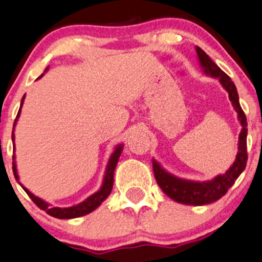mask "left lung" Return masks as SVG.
Returning <instances> with one entry per match:
<instances>
[{
  "label": "left lung",
  "mask_w": 262,
  "mask_h": 262,
  "mask_svg": "<svg viewBox=\"0 0 262 262\" xmlns=\"http://www.w3.org/2000/svg\"><path fill=\"white\" fill-rule=\"evenodd\" d=\"M198 61H200L201 68L203 69L205 74L217 78L221 82L222 86L225 88L226 92L228 93L231 103L233 108L237 112V118L240 120L242 129L240 137H238V152L236 156L233 164L226 170L224 174H219L213 180L206 182H196V181H187L182 178L176 177L170 174L167 170L161 167V164L153 159V172L156 177L157 183L161 187L162 191L167 194L168 197L172 198L176 202L183 203V205H193L202 206L208 205V203L214 202L220 200L222 196L227 193L228 188L235 183L238 176L241 174L242 170L246 168L247 162V120L244 110H242L240 101H238L237 89L235 84L231 80L230 76L225 74L221 69L219 68L210 59L207 54L201 48L196 46Z\"/></svg>",
  "instance_id": "8db88e82"
}]
</instances>
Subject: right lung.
<instances>
[{
    "label": "right lung",
    "instance_id": "obj_1",
    "mask_svg": "<svg viewBox=\"0 0 262 262\" xmlns=\"http://www.w3.org/2000/svg\"><path fill=\"white\" fill-rule=\"evenodd\" d=\"M46 70H48V69H46ZM24 100H25V96L22 98V100H21V106H20V110H18V113H17V117H16L15 124H16V122H17L18 117H20ZM12 140H15V134H13V132H12ZM13 147H15V144H13ZM122 152H123V144H119L115 147L114 152H113L112 156H110L108 166H106V169H105V174H104L103 184H101L100 189H99L98 192H95L94 194H92L90 197H88L85 201H82V202L79 203V205L71 206V207H65V208L51 207L48 202H45L43 200H41V198H38L35 196V194H32L29 189L25 188L21 183L20 184H21L22 188H24V191L29 194V197L34 201V203L37 206V207H40L41 210L46 211V213H49L50 216L55 217V219L69 220V219H76V217L85 216V214L90 213V212L94 211L95 208H98L99 206L101 205V202H103V201H105L110 194V192H112L113 183H114V170H115V167H117L118 161H119V157H120V154H122ZM12 164H13V167H12L13 174H15L16 181H18L17 169H16V163H15V156H13V163Z\"/></svg>",
    "mask_w": 262,
    "mask_h": 262
}]
</instances>
